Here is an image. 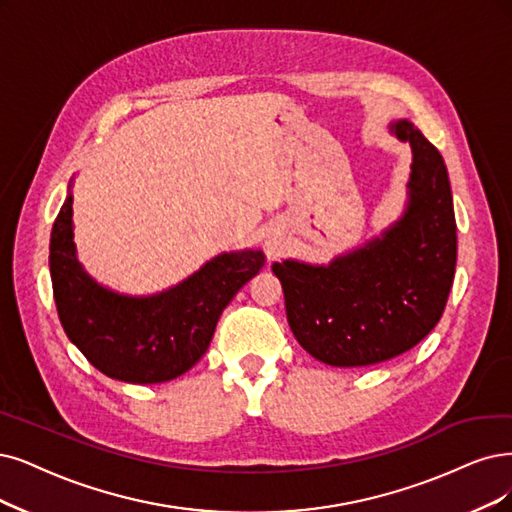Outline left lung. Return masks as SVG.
<instances>
[{
	"instance_id": "left-lung-1",
	"label": "left lung",
	"mask_w": 512,
	"mask_h": 512,
	"mask_svg": "<svg viewBox=\"0 0 512 512\" xmlns=\"http://www.w3.org/2000/svg\"><path fill=\"white\" fill-rule=\"evenodd\" d=\"M390 132L413 154L403 217L329 266L295 259L272 266L295 339L331 367L375 365L420 344L441 320L456 274L443 156L409 120L392 122Z\"/></svg>"
}]
</instances>
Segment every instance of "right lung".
Masks as SVG:
<instances>
[{
    "instance_id": "obj_1",
    "label": "right lung",
    "mask_w": 512,
    "mask_h": 512,
    "mask_svg": "<svg viewBox=\"0 0 512 512\" xmlns=\"http://www.w3.org/2000/svg\"><path fill=\"white\" fill-rule=\"evenodd\" d=\"M71 183L50 234V276L61 325L88 363L113 380L160 384L192 369L217 320L266 263L261 251L221 253L179 285L132 297L99 285L78 261Z\"/></svg>"
}]
</instances>
